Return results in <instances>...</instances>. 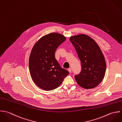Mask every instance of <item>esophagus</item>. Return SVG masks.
<instances>
[{
  "label": "esophagus",
  "instance_id": "esophagus-1",
  "mask_svg": "<svg viewBox=\"0 0 122 122\" xmlns=\"http://www.w3.org/2000/svg\"><path fill=\"white\" fill-rule=\"evenodd\" d=\"M68 71H69V72L70 73H71L72 72V69H71V68H68Z\"/></svg>",
  "mask_w": 122,
  "mask_h": 122
}]
</instances>
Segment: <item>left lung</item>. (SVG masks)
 <instances>
[{"label":"left lung","mask_w":122,"mask_h":122,"mask_svg":"<svg viewBox=\"0 0 122 122\" xmlns=\"http://www.w3.org/2000/svg\"><path fill=\"white\" fill-rule=\"evenodd\" d=\"M81 64V73L74 77L78 85L86 89H92L101 82L106 70L104 56L96 41L84 34L70 37Z\"/></svg>","instance_id":"1"}]
</instances>
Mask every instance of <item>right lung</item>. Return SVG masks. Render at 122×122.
Masks as SVG:
<instances>
[{
    "mask_svg": "<svg viewBox=\"0 0 122 122\" xmlns=\"http://www.w3.org/2000/svg\"><path fill=\"white\" fill-rule=\"evenodd\" d=\"M66 38L53 32L40 38L31 49L29 61L30 76L41 89L51 91L57 88L69 72L62 68L55 58V51Z\"/></svg>",
    "mask_w": 122,
    "mask_h": 122,
    "instance_id": "1",
    "label": "right lung"
}]
</instances>
